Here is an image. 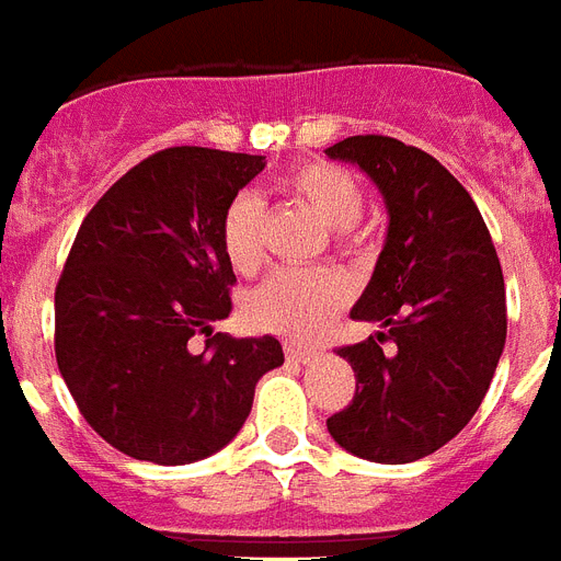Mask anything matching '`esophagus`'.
Listing matches in <instances>:
<instances>
[{
  "label": "esophagus",
  "instance_id": "esophagus-1",
  "mask_svg": "<svg viewBox=\"0 0 561 561\" xmlns=\"http://www.w3.org/2000/svg\"><path fill=\"white\" fill-rule=\"evenodd\" d=\"M285 354H288L290 359H296V363H313V359H317V352H313V348H305V345L296 343L285 345Z\"/></svg>",
  "mask_w": 561,
  "mask_h": 561
}]
</instances>
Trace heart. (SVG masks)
Returning <instances> with one entry per match:
<instances>
[{
    "instance_id": "heart-1",
    "label": "heart",
    "mask_w": 561,
    "mask_h": 561,
    "mask_svg": "<svg viewBox=\"0 0 561 561\" xmlns=\"http://www.w3.org/2000/svg\"><path fill=\"white\" fill-rule=\"evenodd\" d=\"M282 190L311 207L331 225V239L340 250L354 248V221L363 216L366 193L357 178L343 167L328 161L299 163L282 178ZM265 207L256 195L241 193L227 204L218 239L225 259L236 273L253 276L265 262ZM348 299V285L328 267L273 273L265 285L250 294L244 311L253 325L288 336V340H313Z\"/></svg>"
}]
</instances>
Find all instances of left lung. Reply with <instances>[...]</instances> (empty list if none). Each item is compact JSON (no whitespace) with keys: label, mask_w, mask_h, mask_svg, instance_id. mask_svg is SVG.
Listing matches in <instances>:
<instances>
[{"label":"left lung","mask_w":561,"mask_h":561,"mask_svg":"<svg viewBox=\"0 0 561 561\" xmlns=\"http://www.w3.org/2000/svg\"><path fill=\"white\" fill-rule=\"evenodd\" d=\"M325 154L357 163L389 209L383 253L352 311L386 331L336 348L357 391L328 432L366 461H417L453 440L490 389L507 340L502 265L472 195L430 152L354 135Z\"/></svg>","instance_id":"1"}]
</instances>
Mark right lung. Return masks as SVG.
Returning a JSON list of instances; mask_svg holds the SVG:
<instances>
[{"label": "right lung", "mask_w": 561, "mask_h": 561, "mask_svg": "<svg viewBox=\"0 0 561 561\" xmlns=\"http://www.w3.org/2000/svg\"><path fill=\"white\" fill-rule=\"evenodd\" d=\"M262 170V154L161 149L77 230L54 294V352L80 414L129 458L178 467L218 453L248 421L259 377L285 363L276 336L213 334L236 285L218 225Z\"/></svg>", "instance_id": "obj_1"}]
</instances>
